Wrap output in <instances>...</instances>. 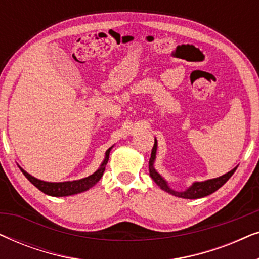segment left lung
Returning <instances> with one entry per match:
<instances>
[{"label": "left lung", "mask_w": 259, "mask_h": 259, "mask_svg": "<svg viewBox=\"0 0 259 259\" xmlns=\"http://www.w3.org/2000/svg\"><path fill=\"white\" fill-rule=\"evenodd\" d=\"M155 152H157V140L154 139V145H153V148H152L150 162H148V165H150V176L152 177V179H153L162 190H165L166 192L171 193V194H173V196L185 198V199H198V198L206 197V196H208V194L215 192V191H217L218 189H221V187L224 185V184L228 182L230 178H231V176L235 173V171L237 169V167H235L232 171L228 172L224 176L219 177V178L210 179V180H206V182H201V183H194L189 190L185 191V192H176V191L169 189L165 180L161 178V176L154 169L153 161L155 158Z\"/></svg>", "instance_id": "1"}]
</instances>
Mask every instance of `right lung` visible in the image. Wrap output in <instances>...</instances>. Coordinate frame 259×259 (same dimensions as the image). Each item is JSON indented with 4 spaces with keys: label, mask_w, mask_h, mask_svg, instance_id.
Here are the masks:
<instances>
[{
    "label": "right lung",
    "mask_w": 259,
    "mask_h": 259,
    "mask_svg": "<svg viewBox=\"0 0 259 259\" xmlns=\"http://www.w3.org/2000/svg\"><path fill=\"white\" fill-rule=\"evenodd\" d=\"M109 151H111V148L106 152L105 160H104V162H102L101 167L99 168L97 172H94L93 175L87 177V178H83L80 180H74V182H65V183L42 182V180H38L36 178H34V177H31L29 173L23 171L22 168H21V171H22L23 175L26 176V178L29 180V182L33 184L35 187H37L41 192L48 194V196H53V197L72 196V194H76V193L83 192V191L90 190L91 187H93L95 184L100 180L102 175H104L105 165L107 164V161H108Z\"/></svg>",
    "instance_id": "add662e5"
}]
</instances>
